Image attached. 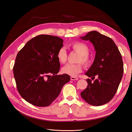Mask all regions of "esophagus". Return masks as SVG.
Listing matches in <instances>:
<instances>
[{
    "label": "esophagus",
    "instance_id": "obj_1",
    "mask_svg": "<svg viewBox=\"0 0 132 132\" xmlns=\"http://www.w3.org/2000/svg\"><path fill=\"white\" fill-rule=\"evenodd\" d=\"M70 79L71 80H78V78L77 77H71Z\"/></svg>",
    "mask_w": 132,
    "mask_h": 132
}]
</instances>
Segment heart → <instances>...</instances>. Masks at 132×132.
Wrapping results in <instances>:
<instances>
[{
    "mask_svg": "<svg viewBox=\"0 0 132 132\" xmlns=\"http://www.w3.org/2000/svg\"><path fill=\"white\" fill-rule=\"evenodd\" d=\"M69 47L71 50L79 54L77 58V64H68L64 66L62 69V73L71 77H75L79 73H81L82 69V63L85 66H88L91 63V59L89 56V48L86 44L82 42H74L71 43ZM57 58L60 63L64 64L68 58V54L65 49L64 47L59 48L57 53Z\"/></svg>",
    "mask_w": 132,
    "mask_h": 132,
    "instance_id": "heart-1",
    "label": "heart"
}]
</instances>
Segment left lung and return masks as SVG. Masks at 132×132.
I'll use <instances>...</instances> for the list:
<instances>
[{"instance_id":"1","label":"left lung","mask_w":132,"mask_h":132,"mask_svg":"<svg viewBox=\"0 0 132 132\" xmlns=\"http://www.w3.org/2000/svg\"><path fill=\"white\" fill-rule=\"evenodd\" d=\"M82 40L90 41L94 46L96 55L94 63L85 75L87 86L81 96L89 104L101 106L110 101L116 93L123 74L122 55L111 38L96 31L89 32Z\"/></svg>"}]
</instances>
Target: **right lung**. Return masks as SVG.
Here are the masks:
<instances>
[{
  "label": "right lung",
  "instance_id": "right-lung-1",
  "mask_svg": "<svg viewBox=\"0 0 132 132\" xmlns=\"http://www.w3.org/2000/svg\"><path fill=\"white\" fill-rule=\"evenodd\" d=\"M63 42L57 36L40 35L18 52L13 67L14 78L20 95L31 104L49 106L69 81V75H57L60 63L57 53Z\"/></svg>",
  "mask_w": 132,
  "mask_h": 132
}]
</instances>
